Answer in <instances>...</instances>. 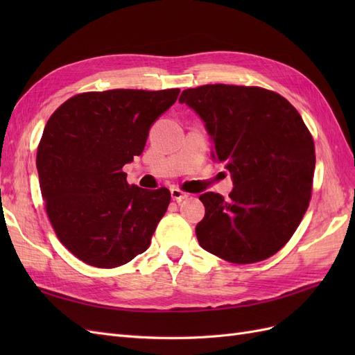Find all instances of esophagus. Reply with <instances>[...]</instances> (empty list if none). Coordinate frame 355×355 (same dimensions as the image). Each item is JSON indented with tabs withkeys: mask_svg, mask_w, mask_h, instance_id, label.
<instances>
[{
	"mask_svg": "<svg viewBox=\"0 0 355 355\" xmlns=\"http://www.w3.org/2000/svg\"><path fill=\"white\" fill-rule=\"evenodd\" d=\"M170 194H171V198H173V200L178 201V202H180V201H184V200L188 198L187 192H182V191L178 189V188H171V189H170Z\"/></svg>",
	"mask_w": 355,
	"mask_h": 355,
	"instance_id": "obj_1",
	"label": "esophagus"
}]
</instances>
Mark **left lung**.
Returning <instances> with one entry per match:
<instances>
[{
  "mask_svg": "<svg viewBox=\"0 0 355 355\" xmlns=\"http://www.w3.org/2000/svg\"><path fill=\"white\" fill-rule=\"evenodd\" d=\"M179 102L201 118L211 158L234 184L228 200L200 196V245L232 263L275 254L299 227L313 189L314 141L302 116L283 96L244 85H201L182 92Z\"/></svg>",
  "mask_w": 355,
  "mask_h": 355,
  "instance_id": "left-lung-1",
  "label": "left lung"
}]
</instances>
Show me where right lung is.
<instances>
[{"instance_id":"obj_1","label":"right lung","mask_w":355,"mask_h":355,"mask_svg":"<svg viewBox=\"0 0 355 355\" xmlns=\"http://www.w3.org/2000/svg\"><path fill=\"white\" fill-rule=\"evenodd\" d=\"M179 92L81 93L47 121L37 153L41 196L58 239L83 262L115 268L151 244L170 191L128 185L123 167L142 154Z\"/></svg>"}]
</instances>
